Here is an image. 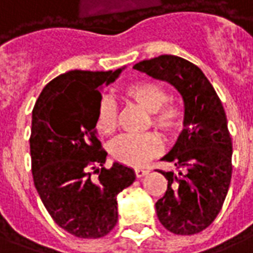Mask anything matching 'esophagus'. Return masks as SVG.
<instances>
[{
    "label": "esophagus",
    "instance_id": "obj_1",
    "mask_svg": "<svg viewBox=\"0 0 253 253\" xmlns=\"http://www.w3.org/2000/svg\"><path fill=\"white\" fill-rule=\"evenodd\" d=\"M148 172H149V171H148V169H134V174H135V176H137V178H142V176L146 175Z\"/></svg>",
    "mask_w": 253,
    "mask_h": 253
}]
</instances>
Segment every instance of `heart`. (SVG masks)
Listing matches in <instances>:
<instances>
[{
    "label": "heart",
    "instance_id": "heart-1",
    "mask_svg": "<svg viewBox=\"0 0 253 253\" xmlns=\"http://www.w3.org/2000/svg\"><path fill=\"white\" fill-rule=\"evenodd\" d=\"M123 94L139 107L149 111L152 126L163 134H175L183 126V109L176 102L167 101V91L160 84L142 79L127 84ZM118 126V108L108 96L98 100L94 116V128L100 135H111ZM162 149V141L153 132L141 135H122L109 146L116 162L131 167H141Z\"/></svg>",
    "mask_w": 253,
    "mask_h": 253
}]
</instances>
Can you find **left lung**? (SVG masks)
Returning a JSON list of instances; mask_svg holds the SVG:
<instances>
[{
	"instance_id": "1",
	"label": "left lung",
	"mask_w": 253,
	"mask_h": 253,
	"mask_svg": "<svg viewBox=\"0 0 253 253\" xmlns=\"http://www.w3.org/2000/svg\"><path fill=\"white\" fill-rule=\"evenodd\" d=\"M134 68L169 82L183 98L185 128L162 159L176 171H159L169 183L156 212L174 234L200 233L218 216L230 186L233 144L223 105L200 68L182 57L163 54Z\"/></svg>"
}]
</instances>
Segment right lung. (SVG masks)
I'll use <instances>...</instances> for the list:
<instances>
[{"label": "right lung", "mask_w": 253, "mask_h": 253, "mask_svg": "<svg viewBox=\"0 0 253 253\" xmlns=\"http://www.w3.org/2000/svg\"><path fill=\"white\" fill-rule=\"evenodd\" d=\"M122 70L61 74L43 87L33 109L35 189L53 220L75 237L107 236L118 222L116 196L135 179L121 163L102 167L107 152L94 128L102 84L114 82Z\"/></svg>", "instance_id": "obj_1"}]
</instances>
